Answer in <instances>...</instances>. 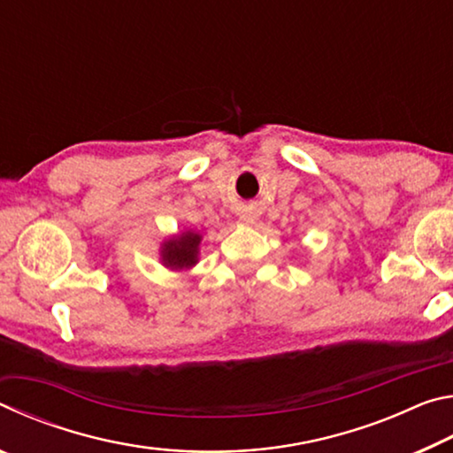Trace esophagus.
I'll list each match as a JSON object with an SVG mask.
<instances>
[{
  "instance_id": "1",
  "label": "esophagus",
  "mask_w": 453,
  "mask_h": 453,
  "mask_svg": "<svg viewBox=\"0 0 453 453\" xmlns=\"http://www.w3.org/2000/svg\"><path fill=\"white\" fill-rule=\"evenodd\" d=\"M240 219L243 221V224H254V221H256V218L251 216V213H242Z\"/></svg>"
}]
</instances>
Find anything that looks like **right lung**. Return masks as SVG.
Segmentation results:
<instances>
[{"label": "right lung", "mask_w": 453, "mask_h": 453, "mask_svg": "<svg viewBox=\"0 0 453 453\" xmlns=\"http://www.w3.org/2000/svg\"><path fill=\"white\" fill-rule=\"evenodd\" d=\"M203 235L196 229H183L159 243V262L170 270H191L199 262V248Z\"/></svg>", "instance_id": "add662e5"}]
</instances>
